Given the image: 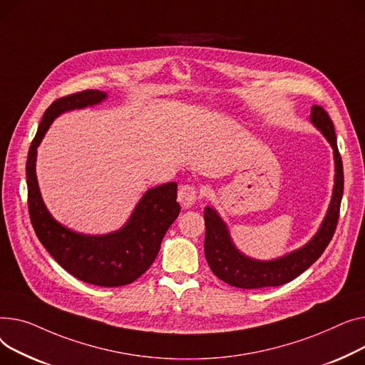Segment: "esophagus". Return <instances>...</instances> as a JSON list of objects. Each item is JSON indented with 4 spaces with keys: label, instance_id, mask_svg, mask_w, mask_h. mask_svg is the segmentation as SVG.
I'll return each mask as SVG.
<instances>
[{
    "label": "esophagus",
    "instance_id": "34e87169",
    "mask_svg": "<svg viewBox=\"0 0 365 365\" xmlns=\"http://www.w3.org/2000/svg\"><path fill=\"white\" fill-rule=\"evenodd\" d=\"M178 200L184 207H191L197 202V188L195 185H181L178 190Z\"/></svg>",
    "mask_w": 365,
    "mask_h": 365
}]
</instances>
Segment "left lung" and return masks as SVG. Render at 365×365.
<instances>
[{"mask_svg":"<svg viewBox=\"0 0 365 365\" xmlns=\"http://www.w3.org/2000/svg\"><path fill=\"white\" fill-rule=\"evenodd\" d=\"M311 122L323 133L330 143L334 156V187L327 213L314 237L301 249H296L282 258L271 261H258L246 256L234 246L227 224L218 212L205 207V256L206 261L220 280L239 289H261L282 286L307 271L329 246L339 221L340 202L344 196V165L337 148L334 126L321 106L314 104L311 109Z\"/></svg>","mask_w":365,"mask_h":365,"instance_id":"left-lung-1","label":"left lung"}]
</instances>
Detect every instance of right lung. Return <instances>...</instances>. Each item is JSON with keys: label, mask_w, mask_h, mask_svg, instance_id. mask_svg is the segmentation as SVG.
<instances>
[{"label": "right lung", "mask_w": 365, "mask_h": 365, "mask_svg": "<svg viewBox=\"0 0 365 365\" xmlns=\"http://www.w3.org/2000/svg\"><path fill=\"white\" fill-rule=\"evenodd\" d=\"M106 98L103 91L85 90L53 101L46 110L28 153V207L35 234L60 267L81 282L118 287L135 282L155 262L163 235L180 215L177 182L147 190L120 230L88 235L72 231L51 217L41 197L35 170L36 148L53 120L64 112L83 109Z\"/></svg>", "instance_id": "right-lung-1"}]
</instances>
